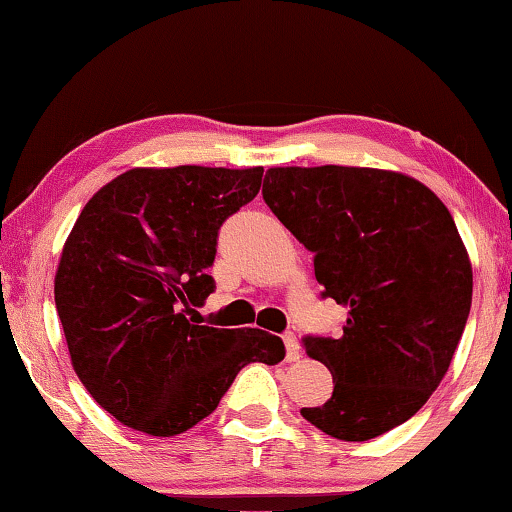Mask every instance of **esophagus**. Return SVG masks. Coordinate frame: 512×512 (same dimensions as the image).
Here are the masks:
<instances>
[{"instance_id": "esophagus-1", "label": "esophagus", "mask_w": 512, "mask_h": 512, "mask_svg": "<svg viewBox=\"0 0 512 512\" xmlns=\"http://www.w3.org/2000/svg\"><path fill=\"white\" fill-rule=\"evenodd\" d=\"M282 338H284V348H287V360L296 362L298 357H301V345H298V338L291 334V331H287Z\"/></svg>"}]
</instances>
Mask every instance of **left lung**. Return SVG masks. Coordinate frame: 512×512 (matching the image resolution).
Masks as SVG:
<instances>
[{"label": "left lung", "mask_w": 512, "mask_h": 512, "mask_svg": "<svg viewBox=\"0 0 512 512\" xmlns=\"http://www.w3.org/2000/svg\"><path fill=\"white\" fill-rule=\"evenodd\" d=\"M263 199L315 254L322 298L348 308L336 338H303L334 376L329 400L303 418L345 442L409 421L447 374L473 301L449 209L409 176L334 164L268 169Z\"/></svg>", "instance_id": "1"}]
</instances>
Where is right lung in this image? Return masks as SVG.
Instances as JSON below:
<instances>
[{
  "instance_id": "add662e5",
  "label": "right lung",
  "mask_w": 512,
  "mask_h": 512,
  "mask_svg": "<svg viewBox=\"0 0 512 512\" xmlns=\"http://www.w3.org/2000/svg\"><path fill=\"white\" fill-rule=\"evenodd\" d=\"M263 169H131L86 202L56 272V310L79 381L124 426L181 435L251 362L284 360L261 329L188 313L214 294L218 230L261 190Z\"/></svg>"
}]
</instances>
